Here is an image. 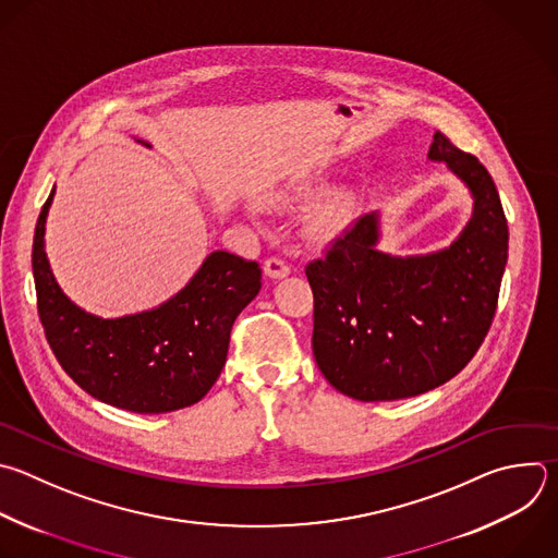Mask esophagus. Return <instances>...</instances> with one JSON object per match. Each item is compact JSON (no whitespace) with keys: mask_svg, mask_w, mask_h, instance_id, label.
Returning <instances> with one entry per match:
<instances>
[{"mask_svg":"<svg viewBox=\"0 0 558 558\" xmlns=\"http://www.w3.org/2000/svg\"><path fill=\"white\" fill-rule=\"evenodd\" d=\"M263 269L269 278H284L291 271V265L282 256H271V258L265 260Z\"/></svg>","mask_w":558,"mask_h":558,"instance_id":"1","label":"esophagus"}]
</instances>
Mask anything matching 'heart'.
Listing matches in <instances>:
<instances>
[{
    "mask_svg": "<svg viewBox=\"0 0 558 558\" xmlns=\"http://www.w3.org/2000/svg\"><path fill=\"white\" fill-rule=\"evenodd\" d=\"M339 215H341V202H335V204L326 206L324 210H319V213L311 219V223H308V234H311V236H324V234H328V230L337 223Z\"/></svg>",
    "mask_w": 558,
    "mask_h": 558,
    "instance_id": "1",
    "label": "heart"
}]
</instances>
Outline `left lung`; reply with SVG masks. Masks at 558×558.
Masks as SVG:
<instances>
[{
    "label": "left lung",
    "mask_w": 558,
    "mask_h": 558,
    "mask_svg": "<svg viewBox=\"0 0 558 558\" xmlns=\"http://www.w3.org/2000/svg\"><path fill=\"white\" fill-rule=\"evenodd\" d=\"M429 157L469 185L475 213L445 252L395 258L377 252L363 217L304 271L313 289V354L328 384L359 401L434 390L473 359L493 324L508 258V223L484 163L436 131Z\"/></svg>",
    "instance_id": "left-lung-1"
}]
</instances>
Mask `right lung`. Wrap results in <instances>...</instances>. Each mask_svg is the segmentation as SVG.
I'll return each mask as SVG.
<instances>
[{
	"label": "right lung",
	"instance_id": "1",
	"mask_svg": "<svg viewBox=\"0 0 558 558\" xmlns=\"http://www.w3.org/2000/svg\"><path fill=\"white\" fill-rule=\"evenodd\" d=\"M52 197L54 189L37 221L33 274L46 339L68 377L94 399L135 414L199 403L226 365L234 319L260 291V265L215 252L166 304L100 319L74 306L52 278L44 252Z\"/></svg>",
	"mask_w": 558,
	"mask_h": 558
}]
</instances>
